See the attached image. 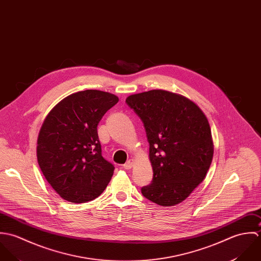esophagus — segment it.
<instances>
[{
  "mask_svg": "<svg viewBox=\"0 0 261 261\" xmlns=\"http://www.w3.org/2000/svg\"><path fill=\"white\" fill-rule=\"evenodd\" d=\"M133 164H134V160H133V159H129V160L123 165V167H124L125 169H130V168L133 166Z\"/></svg>",
  "mask_w": 261,
  "mask_h": 261,
  "instance_id": "1",
  "label": "esophagus"
}]
</instances>
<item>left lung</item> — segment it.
<instances>
[{
	"instance_id": "obj_1",
	"label": "left lung",
	"mask_w": 261,
	"mask_h": 261,
	"mask_svg": "<svg viewBox=\"0 0 261 261\" xmlns=\"http://www.w3.org/2000/svg\"><path fill=\"white\" fill-rule=\"evenodd\" d=\"M127 105L141 119L153 169L142 195L159 206L185 201L204 180L214 153L211 128L191 100L167 91L131 95Z\"/></svg>"
}]
</instances>
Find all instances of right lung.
I'll return each instance as SVG.
<instances>
[{
    "label": "right lung",
    "mask_w": 261,
    "mask_h": 261,
    "mask_svg": "<svg viewBox=\"0 0 261 261\" xmlns=\"http://www.w3.org/2000/svg\"><path fill=\"white\" fill-rule=\"evenodd\" d=\"M118 101L102 91L77 92L60 101L45 118L37 140V160L63 200L93 201L110 182L115 167L102 156L97 127Z\"/></svg>",
    "instance_id": "obj_1"
}]
</instances>
